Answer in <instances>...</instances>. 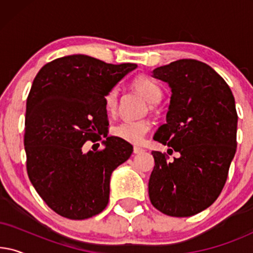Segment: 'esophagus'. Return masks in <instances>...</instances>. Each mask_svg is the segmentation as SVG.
I'll return each mask as SVG.
<instances>
[{
	"label": "esophagus",
	"mask_w": 253,
	"mask_h": 253,
	"mask_svg": "<svg viewBox=\"0 0 253 253\" xmlns=\"http://www.w3.org/2000/svg\"><path fill=\"white\" fill-rule=\"evenodd\" d=\"M144 150L141 147H138V146H134L133 147V153L134 154H139V153H143Z\"/></svg>",
	"instance_id": "34e87169"
}]
</instances>
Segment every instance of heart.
<instances>
[{
  "label": "heart",
  "instance_id": "b5f03b06",
  "mask_svg": "<svg viewBox=\"0 0 253 253\" xmlns=\"http://www.w3.org/2000/svg\"><path fill=\"white\" fill-rule=\"evenodd\" d=\"M133 88L144 96L145 100L151 105L160 101L162 91L159 85L147 77H138L132 82ZM105 108L108 113H114L119 103V88L113 87L103 96ZM150 130L146 121L124 120L113 127L112 132L115 137L131 144H140Z\"/></svg>",
  "mask_w": 253,
  "mask_h": 253
}]
</instances>
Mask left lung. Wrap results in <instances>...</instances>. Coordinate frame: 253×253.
Masks as SVG:
<instances>
[{"mask_svg":"<svg viewBox=\"0 0 253 253\" xmlns=\"http://www.w3.org/2000/svg\"><path fill=\"white\" fill-rule=\"evenodd\" d=\"M153 77L171 88L167 123L153 138L179 157L168 161L166 153L152 152L150 200L167 215H195L220 196L236 153L234 95L210 65L191 58L154 69Z\"/></svg>","mask_w":253,"mask_h":253,"instance_id":"1","label":"left lung"}]
</instances>
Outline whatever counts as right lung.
Listing matches in <instances>:
<instances>
[{
  "instance_id": "obj_1",
  "label": "right lung",
  "mask_w": 253,
  "mask_h": 253,
  "mask_svg": "<svg viewBox=\"0 0 253 253\" xmlns=\"http://www.w3.org/2000/svg\"><path fill=\"white\" fill-rule=\"evenodd\" d=\"M136 68L78 54L49 62L34 78L24 134L27 175L61 216L84 220L106 209L112 172L133 147L114 136H106L103 150L83 153L82 147L105 136L109 122L103 96Z\"/></svg>"
}]
</instances>
